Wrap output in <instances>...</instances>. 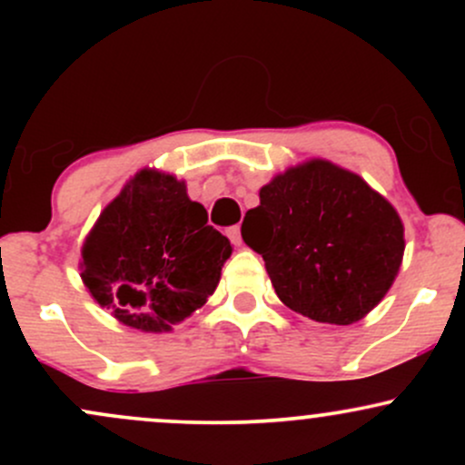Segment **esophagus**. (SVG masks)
<instances>
[{
	"label": "esophagus",
	"instance_id": "esophagus-1",
	"mask_svg": "<svg viewBox=\"0 0 465 465\" xmlns=\"http://www.w3.org/2000/svg\"><path fill=\"white\" fill-rule=\"evenodd\" d=\"M227 238L232 240V244H236V247H240V244H242V236H240V227L238 225L227 227Z\"/></svg>",
	"mask_w": 465,
	"mask_h": 465
}]
</instances>
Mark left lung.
<instances>
[{
    "instance_id": "1",
    "label": "left lung",
    "mask_w": 465,
    "mask_h": 465,
    "mask_svg": "<svg viewBox=\"0 0 465 465\" xmlns=\"http://www.w3.org/2000/svg\"><path fill=\"white\" fill-rule=\"evenodd\" d=\"M242 240L291 311L319 323L365 317L396 280L404 253L398 212L359 174L314 159L260 190Z\"/></svg>"
}]
</instances>
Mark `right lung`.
Returning a JSON list of instances; mask_svg holds the SVG:
<instances>
[{"instance_id": "add662e5", "label": "right lung", "mask_w": 465, "mask_h": 465, "mask_svg": "<svg viewBox=\"0 0 465 465\" xmlns=\"http://www.w3.org/2000/svg\"><path fill=\"white\" fill-rule=\"evenodd\" d=\"M232 244L170 174L142 170L100 214L83 247V280L100 306L163 332L207 302Z\"/></svg>"}]
</instances>
